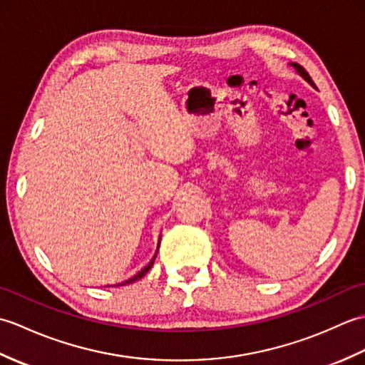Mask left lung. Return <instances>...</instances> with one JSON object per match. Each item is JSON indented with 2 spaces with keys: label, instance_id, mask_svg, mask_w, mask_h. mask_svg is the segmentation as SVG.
Segmentation results:
<instances>
[{
  "label": "left lung",
  "instance_id": "1",
  "mask_svg": "<svg viewBox=\"0 0 365 365\" xmlns=\"http://www.w3.org/2000/svg\"><path fill=\"white\" fill-rule=\"evenodd\" d=\"M292 67L294 68V71H297V73L301 76L302 80H306L309 84H311V86L314 88V89H317V86H315V83L312 81V78L311 76H309V73L304 71V68H302L299 64H292Z\"/></svg>",
  "mask_w": 365,
  "mask_h": 365
}]
</instances>
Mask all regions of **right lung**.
I'll use <instances>...</instances> for the list:
<instances>
[{"label": "right lung", "mask_w": 365, "mask_h": 365, "mask_svg": "<svg viewBox=\"0 0 365 365\" xmlns=\"http://www.w3.org/2000/svg\"><path fill=\"white\" fill-rule=\"evenodd\" d=\"M155 257H157V254H155ZM155 257L147 263V265L141 269V271H138V273L135 274V276H131V277H128V279H125V281H122V282H118V284H114V285H118V287H120V285H127V284H131V282H135V281H138V279H141L143 276H145V273L147 271H149L150 268H152V265H153V262H155Z\"/></svg>", "instance_id": "right-lung-1"}]
</instances>
